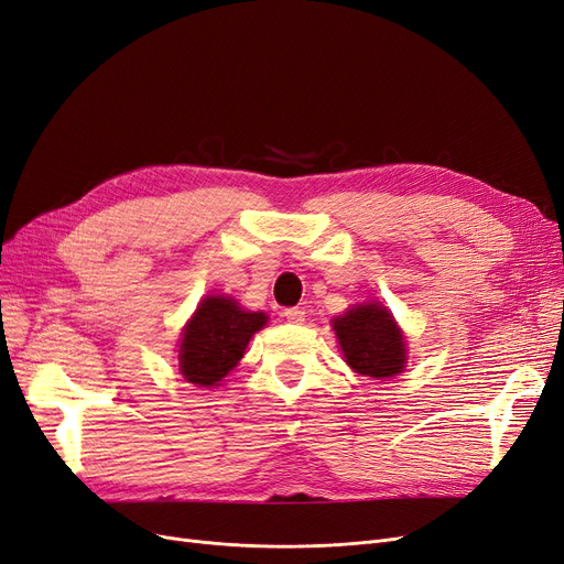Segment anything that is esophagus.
<instances>
[{
    "instance_id": "obj_1",
    "label": "esophagus",
    "mask_w": 564,
    "mask_h": 564,
    "mask_svg": "<svg viewBox=\"0 0 564 564\" xmlns=\"http://www.w3.org/2000/svg\"><path fill=\"white\" fill-rule=\"evenodd\" d=\"M282 317L286 322H291V324H303L305 322V310H301V307H286L282 312Z\"/></svg>"
}]
</instances>
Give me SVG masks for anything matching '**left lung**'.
<instances>
[{
  "mask_svg": "<svg viewBox=\"0 0 564 564\" xmlns=\"http://www.w3.org/2000/svg\"><path fill=\"white\" fill-rule=\"evenodd\" d=\"M333 330L347 366L375 379H389L404 370L408 347L393 314L377 301L360 303L335 317Z\"/></svg>",
  "mask_w": 564,
  "mask_h": 564,
  "instance_id": "left-lung-1",
  "label": "left lung"
}]
</instances>
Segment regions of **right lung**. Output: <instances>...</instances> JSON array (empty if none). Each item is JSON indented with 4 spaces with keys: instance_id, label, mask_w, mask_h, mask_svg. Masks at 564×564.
<instances>
[{
    "instance_id": "add662e5",
    "label": "right lung",
    "mask_w": 564,
    "mask_h": 564,
    "mask_svg": "<svg viewBox=\"0 0 564 564\" xmlns=\"http://www.w3.org/2000/svg\"><path fill=\"white\" fill-rule=\"evenodd\" d=\"M265 322L263 312L242 310L231 296H206L180 337V372L196 387H219Z\"/></svg>"
}]
</instances>
